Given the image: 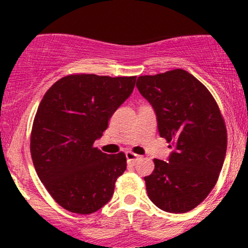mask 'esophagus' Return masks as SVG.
I'll use <instances>...</instances> for the list:
<instances>
[{
  "mask_svg": "<svg viewBox=\"0 0 248 248\" xmlns=\"http://www.w3.org/2000/svg\"><path fill=\"white\" fill-rule=\"evenodd\" d=\"M126 157H127V160L129 162H132L133 164H135L136 162L140 160V156L136 155V154H134L132 152H127L126 153Z\"/></svg>",
  "mask_w": 248,
  "mask_h": 248,
  "instance_id": "obj_1",
  "label": "esophagus"
}]
</instances>
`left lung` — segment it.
Here are the masks:
<instances>
[{"label": "left lung", "instance_id": "8db88e82", "mask_svg": "<svg viewBox=\"0 0 248 248\" xmlns=\"http://www.w3.org/2000/svg\"><path fill=\"white\" fill-rule=\"evenodd\" d=\"M136 87L171 148L167 162L155 158V169L144 177L148 197L163 211H190L211 192L226 155V127L217 102L184 70L141 76Z\"/></svg>", "mask_w": 248, "mask_h": 248}]
</instances>
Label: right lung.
I'll list each match as a JSON object with an SVG mask.
<instances>
[{"label":"right lung","instance_id":"1","mask_svg":"<svg viewBox=\"0 0 248 248\" xmlns=\"http://www.w3.org/2000/svg\"><path fill=\"white\" fill-rule=\"evenodd\" d=\"M136 77L72 75L43 96L31 132L30 152L39 179L59 205L88 215L114 193L127 168L124 153L93 147L114 112L129 98Z\"/></svg>","mask_w":248,"mask_h":248}]
</instances>
